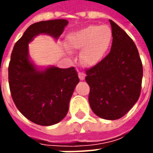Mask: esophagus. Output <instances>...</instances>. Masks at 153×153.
Here are the masks:
<instances>
[{"instance_id": "1", "label": "esophagus", "mask_w": 153, "mask_h": 153, "mask_svg": "<svg viewBox=\"0 0 153 153\" xmlns=\"http://www.w3.org/2000/svg\"><path fill=\"white\" fill-rule=\"evenodd\" d=\"M79 78L80 80H83L84 79H85V76H86V74L84 73H83V72H79Z\"/></svg>"}]
</instances>
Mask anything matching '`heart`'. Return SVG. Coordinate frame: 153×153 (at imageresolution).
<instances>
[{"mask_svg": "<svg viewBox=\"0 0 153 153\" xmlns=\"http://www.w3.org/2000/svg\"><path fill=\"white\" fill-rule=\"evenodd\" d=\"M112 39L107 26L90 25L74 32L66 38V47L71 51L83 49L80 60L87 65L98 63L108 50Z\"/></svg>", "mask_w": 153, "mask_h": 153, "instance_id": "heart-1", "label": "heart"}]
</instances>
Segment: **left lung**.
Here are the masks:
<instances>
[{"label":"left lung","instance_id":"1","mask_svg":"<svg viewBox=\"0 0 153 153\" xmlns=\"http://www.w3.org/2000/svg\"><path fill=\"white\" fill-rule=\"evenodd\" d=\"M112 29L111 51L86 70L91 109L105 120H117L128 112L140 96L143 65L136 45L110 19Z\"/></svg>","mask_w":153,"mask_h":153}]
</instances>
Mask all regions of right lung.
<instances>
[{
	"mask_svg": "<svg viewBox=\"0 0 153 153\" xmlns=\"http://www.w3.org/2000/svg\"><path fill=\"white\" fill-rule=\"evenodd\" d=\"M68 23L66 19L35 23L27 28L12 51L8 68L12 98L22 115L37 125L49 126L65 117L79 79L74 67L38 70L29 59L28 43L39 34L59 38Z\"/></svg>",
	"mask_w": 153,
	"mask_h": 153,
	"instance_id": "1",
	"label": "right lung"
}]
</instances>
